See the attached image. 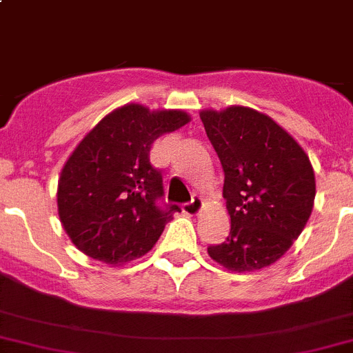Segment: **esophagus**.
Masks as SVG:
<instances>
[{
    "mask_svg": "<svg viewBox=\"0 0 353 353\" xmlns=\"http://www.w3.org/2000/svg\"><path fill=\"white\" fill-rule=\"evenodd\" d=\"M201 205H203L201 198L200 196H193V200L183 205V212L186 215H196L198 212L201 210Z\"/></svg>",
    "mask_w": 353,
    "mask_h": 353,
    "instance_id": "1",
    "label": "esophagus"
}]
</instances>
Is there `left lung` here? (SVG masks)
Returning a JSON list of instances; mask_svg holds the SVG:
<instances>
[{"instance_id": "obj_1", "label": "left lung", "mask_w": 353, "mask_h": 353, "mask_svg": "<svg viewBox=\"0 0 353 353\" xmlns=\"http://www.w3.org/2000/svg\"><path fill=\"white\" fill-rule=\"evenodd\" d=\"M224 169L231 231L208 255L232 272H253L281 259L302 234L316 198L312 163L269 115L248 107L201 110Z\"/></svg>"}]
</instances>
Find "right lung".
Segmentation results:
<instances>
[{
	"label": "right lung",
	"mask_w": 353,
	"mask_h": 353,
	"mask_svg": "<svg viewBox=\"0 0 353 353\" xmlns=\"http://www.w3.org/2000/svg\"><path fill=\"white\" fill-rule=\"evenodd\" d=\"M183 110L138 103L101 119L65 162L58 179V215L88 256L122 265L148 253L177 205H160L162 172L150 163L153 141L190 122Z\"/></svg>",
	"instance_id": "add662e5"
}]
</instances>
